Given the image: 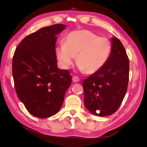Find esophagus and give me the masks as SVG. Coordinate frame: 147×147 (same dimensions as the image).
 I'll return each instance as SVG.
<instances>
[{"label": "esophagus", "mask_w": 147, "mask_h": 147, "mask_svg": "<svg viewBox=\"0 0 147 147\" xmlns=\"http://www.w3.org/2000/svg\"><path fill=\"white\" fill-rule=\"evenodd\" d=\"M72 80H73L74 82H78L80 81V78L77 76H74L73 78H72Z\"/></svg>", "instance_id": "1"}]
</instances>
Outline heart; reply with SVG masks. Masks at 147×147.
I'll use <instances>...</instances> for the list:
<instances>
[{
    "label": "heart",
    "instance_id": "obj_1",
    "mask_svg": "<svg viewBox=\"0 0 147 147\" xmlns=\"http://www.w3.org/2000/svg\"><path fill=\"white\" fill-rule=\"evenodd\" d=\"M111 43L108 38L98 37L88 30H80L68 33L64 44L56 49L59 64L67 69L76 63L84 73L92 74L103 67L111 53Z\"/></svg>",
    "mask_w": 147,
    "mask_h": 147
}]
</instances>
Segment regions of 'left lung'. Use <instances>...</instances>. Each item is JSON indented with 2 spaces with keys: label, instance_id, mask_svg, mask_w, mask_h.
I'll return each mask as SVG.
<instances>
[{
  "label": "left lung",
  "instance_id": "8db88e82",
  "mask_svg": "<svg viewBox=\"0 0 147 147\" xmlns=\"http://www.w3.org/2000/svg\"><path fill=\"white\" fill-rule=\"evenodd\" d=\"M112 51L101 69L84 80V104L92 114L106 116L119 108L129 79V59L119 39H112Z\"/></svg>",
  "mask_w": 147,
  "mask_h": 147
}]
</instances>
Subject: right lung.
<instances>
[{
  "label": "right lung",
  "instance_id": "1",
  "mask_svg": "<svg viewBox=\"0 0 147 147\" xmlns=\"http://www.w3.org/2000/svg\"><path fill=\"white\" fill-rule=\"evenodd\" d=\"M65 25L41 28L24 38L13 57L14 84L18 98L30 114L44 118L59 111L71 84V76L57 66L56 35Z\"/></svg>",
  "mask_w": 147,
  "mask_h": 147
}]
</instances>
